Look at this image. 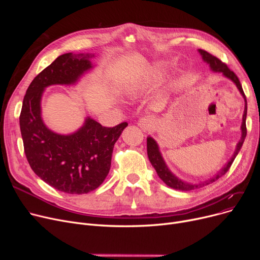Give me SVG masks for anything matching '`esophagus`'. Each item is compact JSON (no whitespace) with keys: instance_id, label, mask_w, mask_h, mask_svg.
Returning a JSON list of instances; mask_svg holds the SVG:
<instances>
[{"instance_id":"1","label":"esophagus","mask_w":260,"mask_h":260,"mask_svg":"<svg viewBox=\"0 0 260 260\" xmlns=\"http://www.w3.org/2000/svg\"><path fill=\"white\" fill-rule=\"evenodd\" d=\"M138 124L143 131H151L154 125V120L151 116H145L139 120Z\"/></svg>"}]
</instances>
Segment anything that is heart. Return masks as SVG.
Here are the masks:
<instances>
[{
  "label": "heart",
  "instance_id": "obj_1",
  "mask_svg": "<svg viewBox=\"0 0 260 260\" xmlns=\"http://www.w3.org/2000/svg\"><path fill=\"white\" fill-rule=\"evenodd\" d=\"M161 75V71L159 70V68H154V70L152 71V74H151V79H154V78H158L159 76ZM143 85L142 84H134V86L132 87V90L134 91H137L139 89H141Z\"/></svg>",
  "mask_w": 260,
  "mask_h": 260
}]
</instances>
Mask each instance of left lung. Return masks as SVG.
Segmentation results:
<instances>
[{
	"label": "left lung",
	"mask_w": 260,
	"mask_h": 260,
	"mask_svg": "<svg viewBox=\"0 0 260 260\" xmlns=\"http://www.w3.org/2000/svg\"><path fill=\"white\" fill-rule=\"evenodd\" d=\"M199 52H200V54L202 56V59L206 61L207 63L210 64L211 70L213 72L222 73L223 76H225L226 78L231 79L236 84V86L239 89L240 93L243 95L244 101H245V107H244V114H243L242 124H241L242 135H241V140L237 144L236 151H235L233 157H232L231 160L228 162V165H225V167L216 175V177H213V178H211L210 180L204 181V182H200L198 184L186 183V182H184V181L177 178L175 175H173L170 172V170L168 169V167L166 166V162H165V160H163V158H162V156H161V154L159 152V147H158L156 141L153 138L148 137L147 141H146L147 142V156H148L149 161H151V163H152V166L154 167V169L156 170L158 176L160 177V179L163 182H165L168 186H170L172 188H175V189H178V190H192V189H196V188L202 187L204 185H208V184L216 181L217 179H219L220 177H222L230 170L232 163H233L234 159L236 158L237 154L240 151V148H241V146L243 144V141L245 139V136H247V125H245V119H247V99H245V94L243 92V89H242V86L240 84V81H239L238 77L236 76V74L233 71L230 70V68L228 67V65L225 63H223L221 60H219L218 58H216L215 56H213L212 53H210V52H208L206 50H203V49H199Z\"/></svg>",
	"instance_id": "left-lung-1"
}]
</instances>
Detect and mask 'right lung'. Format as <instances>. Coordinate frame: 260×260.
I'll use <instances>...</instances> for the list:
<instances>
[{"instance_id": "right-lung-1", "label": "right lung", "mask_w": 260, "mask_h": 260, "mask_svg": "<svg viewBox=\"0 0 260 260\" xmlns=\"http://www.w3.org/2000/svg\"><path fill=\"white\" fill-rule=\"evenodd\" d=\"M92 53H64L30 83L23 99L20 128L24 152L31 170L60 192L86 194L102 184L111 169L113 149L127 122L102 126L87 118L72 135L48 129L41 118V97L53 84H73L92 67Z\"/></svg>"}]
</instances>
